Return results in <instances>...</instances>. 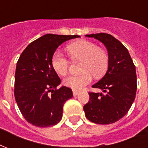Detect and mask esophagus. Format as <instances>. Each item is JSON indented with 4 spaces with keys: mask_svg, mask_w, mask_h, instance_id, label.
I'll list each match as a JSON object with an SVG mask.
<instances>
[{
    "mask_svg": "<svg viewBox=\"0 0 148 148\" xmlns=\"http://www.w3.org/2000/svg\"><path fill=\"white\" fill-rule=\"evenodd\" d=\"M73 96H76V95H79V91L77 90H73Z\"/></svg>",
    "mask_w": 148,
    "mask_h": 148,
    "instance_id": "34e87169",
    "label": "esophagus"
}]
</instances>
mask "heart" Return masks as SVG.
Listing matches in <instances>:
<instances>
[{"label": "heart", "mask_w": 148, "mask_h": 148, "mask_svg": "<svg viewBox=\"0 0 148 148\" xmlns=\"http://www.w3.org/2000/svg\"><path fill=\"white\" fill-rule=\"evenodd\" d=\"M72 61H81L80 75H70L64 79L63 84L74 90H82L92 80V75L100 78L105 75L109 68V55L105 49L98 47L95 43L81 40L67 46ZM52 66L60 75H65L69 72V61L61 52L56 51L52 56Z\"/></svg>", "instance_id": "1"}]
</instances>
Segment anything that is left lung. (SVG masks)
I'll use <instances>...</instances> for the list:
<instances>
[{"label": "left lung", "mask_w": 148, "mask_h": 148, "mask_svg": "<svg viewBox=\"0 0 148 148\" xmlns=\"http://www.w3.org/2000/svg\"><path fill=\"white\" fill-rule=\"evenodd\" d=\"M85 36L96 38L105 45L110 62L104 77L92 86L102 89L104 93L90 91V99L84 110L91 122L112 124L128 113L136 98V67L128 49L111 34L99 33Z\"/></svg>", "instance_id": "1"}]
</instances>
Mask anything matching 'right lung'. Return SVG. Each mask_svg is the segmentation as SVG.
I'll use <instances>...</instances> for the list:
<instances>
[{
  "instance_id": "right-lung-1",
  "label": "right lung",
  "mask_w": 148,
  "mask_h": 148,
  "mask_svg": "<svg viewBox=\"0 0 148 148\" xmlns=\"http://www.w3.org/2000/svg\"><path fill=\"white\" fill-rule=\"evenodd\" d=\"M79 35L47 34L26 47L16 64L14 95L21 114L37 127H50L62 118L63 106L73 90L57 89L61 79L52 66V56L61 44Z\"/></svg>"
}]
</instances>
